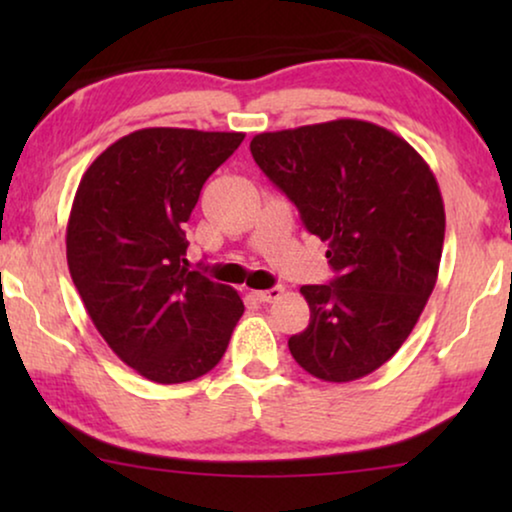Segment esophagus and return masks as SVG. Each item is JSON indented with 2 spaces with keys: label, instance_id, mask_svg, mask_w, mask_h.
<instances>
[{
  "label": "esophagus",
  "instance_id": "34e87169",
  "mask_svg": "<svg viewBox=\"0 0 512 512\" xmlns=\"http://www.w3.org/2000/svg\"><path fill=\"white\" fill-rule=\"evenodd\" d=\"M284 289L282 286H272V289H265V291H254V298L258 303H275V300L282 298Z\"/></svg>",
  "mask_w": 512,
  "mask_h": 512
}]
</instances>
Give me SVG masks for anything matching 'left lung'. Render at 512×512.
Here are the masks:
<instances>
[{
    "label": "left lung",
    "instance_id": "left-lung-1",
    "mask_svg": "<svg viewBox=\"0 0 512 512\" xmlns=\"http://www.w3.org/2000/svg\"><path fill=\"white\" fill-rule=\"evenodd\" d=\"M251 156L328 242L331 284L300 289L310 326L291 335L293 359L324 382L366 377L415 328L438 279L445 207L426 160L359 118L261 132Z\"/></svg>",
    "mask_w": 512,
    "mask_h": 512
}]
</instances>
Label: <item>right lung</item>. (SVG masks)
<instances>
[{"label": "right lung", "mask_w": 512, "mask_h": 512, "mask_svg": "<svg viewBox=\"0 0 512 512\" xmlns=\"http://www.w3.org/2000/svg\"><path fill=\"white\" fill-rule=\"evenodd\" d=\"M242 132L144 128L97 156L76 188L67 265L88 317L146 380L209 373L244 312L233 286L188 270L184 223Z\"/></svg>", "instance_id": "add662e5"}]
</instances>
